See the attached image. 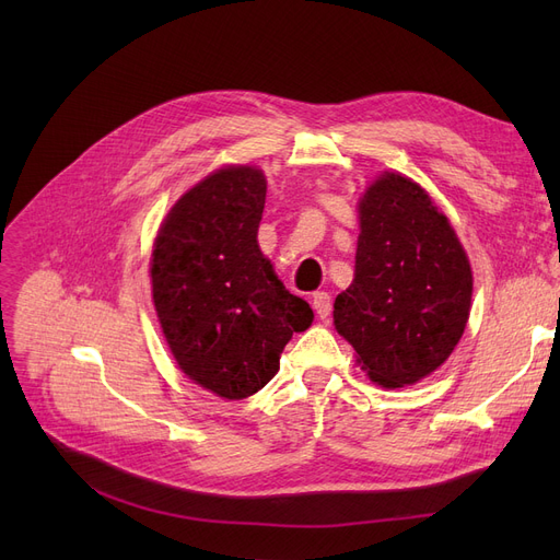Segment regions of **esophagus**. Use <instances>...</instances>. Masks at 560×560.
Segmentation results:
<instances>
[{
    "label": "esophagus",
    "mask_w": 560,
    "mask_h": 560,
    "mask_svg": "<svg viewBox=\"0 0 560 560\" xmlns=\"http://www.w3.org/2000/svg\"><path fill=\"white\" fill-rule=\"evenodd\" d=\"M313 308H315L319 319H327L331 315V295H329V292H315Z\"/></svg>",
    "instance_id": "34e87169"
}]
</instances>
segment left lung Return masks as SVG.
Segmentation results:
<instances>
[{"label":"left lung","mask_w":560,"mask_h":560,"mask_svg":"<svg viewBox=\"0 0 560 560\" xmlns=\"http://www.w3.org/2000/svg\"><path fill=\"white\" fill-rule=\"evenodd\" d=\"M359 220L354 281L336 298L334 325L374 384L413 386L458 345L472 268L447 215L408 176L381 174Z\"/></svg>","instance_id":"obj_1"}]
</instances>
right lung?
<instances>
[{"instance_id": "right-lung-1", "label": "right lung", "mask_w": 560, "mask_h": 560, "mask_svg": "<svg viewBox=\"0 0 560 560\" xmlns=\"http://www.w3.org/2000/svg\"><path fill=\"white\" fill-rule=\"evenodd\" d=\"M265 190L258 167L209 174L172 206L152 252V298L172 357L224 399L258 393L292 334L313 322L258 247Z\"/></svg>"}]
</instances>
